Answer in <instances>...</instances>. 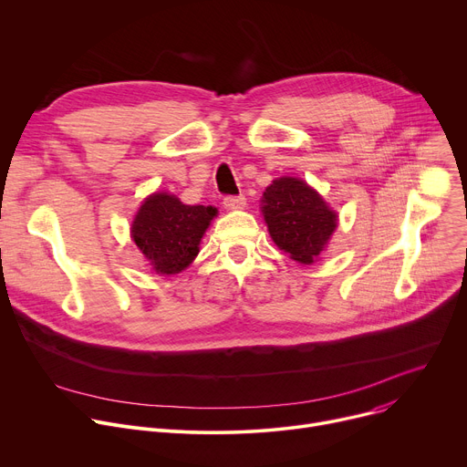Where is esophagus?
<instances>
[{
  "mask_svg": "<svg viewBox=\"0 0 467 467\" xmlns=\"http://www.w3.org/2000/svg\"><path fill=\"white\" fill-rule=\"evenodd\" d=\"M246 205V198L243 194H228L224 196V207L226 210H243Z\"/></svg>",
  "mask_w": 467,
  "mask_h": 467,
  "instance_id": "esophagus-1",
  "label": "esophagus"
}]
</instances>
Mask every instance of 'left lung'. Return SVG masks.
<instances>
[{
    "instance_id": "1",
    "label": "left lung",
    "mask_w": 467,
    "mask_h": 467,
    "mask_svg": "<svg viewBox=\"0 0 467 467\" xmlns=\"http://www.w3.org/2000/svg\"><path fill=\"white\" fill-rule=\"evenodd\" d=\"M264 217L273 241L300 264H312L337 226L327 202L296 178L275 180L265 189Z\"/></svg>"
}]
</instances>
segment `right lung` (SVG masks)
Returning a JSON list of instances; mask_svg holds the SVG:
<instances>
[{"label":"right lung","instance_id":"add662e5","mask_svg":"<svg viewBox=\"0 0 467 467\" xmlns=\"http://www.w3.org/2000/svg\"><path fill=\"white\" fill-rule=\"evenodd\" d=\"M215 215L212 205H185L172 194L155 192L140 205L131 237L155 271L178 275L194 260Z\"/></svg>","mask_w":467,"mask_h":467}]
</instances>
